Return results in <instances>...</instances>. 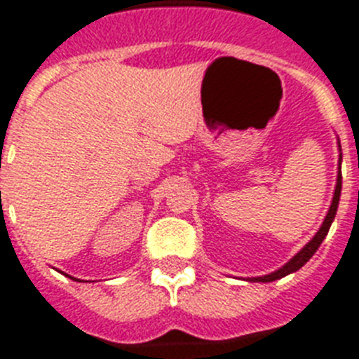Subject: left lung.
Segmentation results:
<instances>
[{"mask_svg": "<svg viewBox=\"0 0 359 359\" xmlns=\"http://www.w3.org/2000/svg\"><path fill=\"white\" fill-rule=\"evenodd\" d=\"M339 164H341V155H339ZM339 195H341V168H339L338 171V182H336V189H334V198H332V204H330L329 208V213H327L325 220H323L322 227H320V231L314 235V238L311 240L309 244L305 245L304 249H302L300 253L294 255V257L291 258V260L285 264L283 267H280L278 271H274V273L271 274H266V276H258V278H251V282H274V280L278 278H283V276H287V274L294 273V271H298L300 267H304L307 262H309V258L313 257L314 253H316V249L320 248V244L323 242V238L327 236V233H329V227L330 224H332V220H334L336 217V210H338V202H339Z\"/></svg>", "mask_w": 359, "mask_h": 359, "instance_id": "8db88e82", "label": "left lung"}]
</instances>
